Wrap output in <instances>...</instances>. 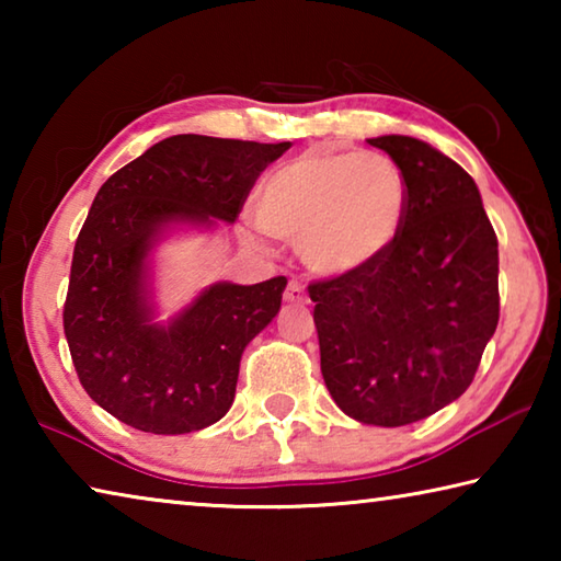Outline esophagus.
Wrapping results in <instances>:
<instances>
[{
  "label": "esophagus",
  "mask_w": 561,
  "mask_h": 561,
  "mask_svg": "<svg viewBox=\"0 0 561 561\" xmlns=\"http://www.w3.org/2000/svg\"><path fill=\"white\" fill-rule=\"evenodd\" d=\"M284 299L289 304H304L307 301V291H304V284L299 279H289L287 291H284Z\"/></svg>",
  "instance_id": "obj_1"
}]
</instances>
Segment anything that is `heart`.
<instances>
[{"instance_id": "b5f03b06", "label": "heart", "mask_w": 561, "mask_h": 561, "mask_svg": "<svg viewBox=\"0 0 561 561\" xmlns=\"http://www.w3.org/2000/svg\"><path fill=\"white\" fill-rule=\"evenodd\" d=\"M405 205V178L388 156L304 153L264 180L254 217L267 234L299 244L314 272L346 274L388 250Z\"/></svg>"}]
</instances>
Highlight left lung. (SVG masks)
I'll list each match as a JSON object with an SVG mask.
<instances>
[{
  "mask_svg": "<svg viewBox=\"0 0 561 561\" xmlns=\"http://www.w3.org/2000/svg\"><path fill=\"white\" fill-rule=\"evenodd\" d=\"M368 144L401 168L408 205L388 250L309 284L321 374L346 415L398 428L460 398L500 321L497 237L465 170L408 136Z\"/></svg>",
  "mask_w": 561,
  "mask_h": 561,
  "instance_id": "1",
  "label": "left lung"
}]
</instances>
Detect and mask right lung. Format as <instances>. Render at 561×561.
Instances as JSON below:
<instances>
[{"instance_id": "add662e5", "label": "right lung", "mask_w": 561, "mask_h": 561, "mask_svg": "<svg viewBox=\"0 0 561 561\" xmlns=\"http://www.w3.org/2000/svg\"><path fill=\"white\" fill-rule=\"evenodd\" d=\"M289 146L170 136L93 197L73 247L64 334L83 391L121 423L180 435L230 411L242 351L277 317L287 279L215 284L173 324L156 327L146 254L165 222H234L262 170Z\"/></svg>"}]
</instances>
